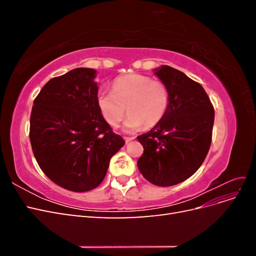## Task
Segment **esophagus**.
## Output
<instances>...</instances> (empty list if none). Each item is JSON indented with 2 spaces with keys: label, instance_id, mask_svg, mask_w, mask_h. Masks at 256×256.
<instances>
[{
  "label": "esophagus",
  "instance_id": "34e87169",
  "mask_svg": "<svg viewBox=\"0 0 256 256\" xmlns=\"http://www.w3.org/2000/svg\"><path fill=\"white\" fill-rule=\"evenodd\" d=\"M134 136H124V140L126 141V143H128V142H130V141H132V140H134Z\"/></svg>",
  "mask_w": 256,
  "mask_h": 256
}]
</instances>
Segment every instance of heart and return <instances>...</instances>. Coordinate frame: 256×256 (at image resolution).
I'll list each match as a JSON object with an SVG mask.
<instances>
[{"mask_svg": "<svg viewBox=\"0 0 256 256\" xmlns=\"http://www.w3.org/2000/svg\"><path fill=\"white\" fill-rule=\"evenodd\" d=\"M98 106L109 125L118 127L127 111L125 129L134 131L143 125L152 127L164 118L170 104L166 84L150 76L129 74L113 82L112 92H100Z\"/></svg>", "mask_w": 256, "mask_h": 256, "instance_id": "b5f03b06", "label": "heart"}]
</instances>
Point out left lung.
<instances>
[{"mask_svg":"<svg viewBox=\"0 0 256 256\" xmlns=\"http://www.w3.org/2000/svg\"><path fill=\"white\" fill-rule=\"evenodd\" d=\"M170 92L168 111L148 132L138 136L143 154L138 171L159 187L180 184L194 174L212 144L214 106L200 83L166 65L156 69Z\"/></svg>","mask_w":256,"mask_h":256,"instance_id":"1","label":"left lung"}]
</instances>
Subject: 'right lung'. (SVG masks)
<instances>
[{
  "mask_svg": "<svg viewBox=\"0 0 256 256\" xmlns=\"http://www.w3.org/2000/svg\"><path fill=\"white\" fill-rule=\"evenodd\" d=\"M96 70L76 68L52 78L34 99L30 141L42 171L60 187L84 192L102 184L125 141L100 112Z\"/></svg>",
  "mask_w": 256,
  "mask_h": 256,
  "instance_id": "right-lung-1",
  "label": "right lung"
}]
</instances>
